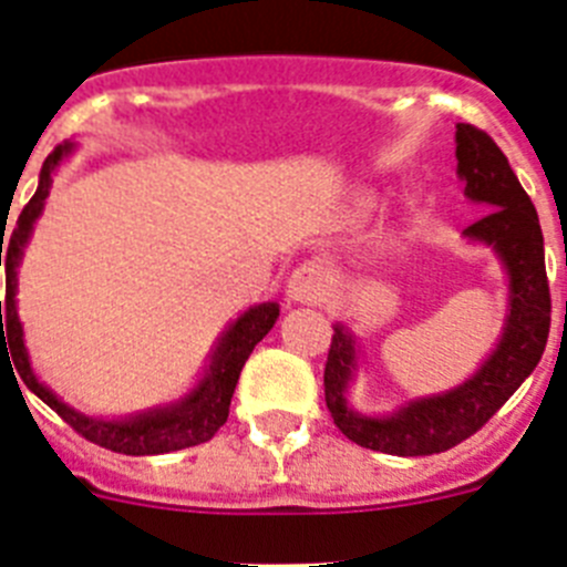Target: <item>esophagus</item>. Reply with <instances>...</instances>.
<instances>
[{"label":"esophagus","instance_id":"34e87169","mask_svg":"<svg viewBox=\"0 0 567 567\" xmlns=\"http://www.w3.org/2000/svg\"><path fill=\"white\" fill-rule=\"evenodd\" d=\"M327 292L329 275L315 260L300 264L292 272V278H289V298L298 300V303H320V300L327 298Z\"/></svg>","mask_w":567,"mask_h":567}]
</instances>
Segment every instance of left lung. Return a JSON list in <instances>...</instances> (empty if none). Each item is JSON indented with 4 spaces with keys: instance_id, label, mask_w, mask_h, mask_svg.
<instances>
[{
    "instance_id": "left-lung-1",
    "label": "left lung",
    "mask_w": 567,
    "mask_h": 567,
    "mask_svg": "<svg viewBox=\"0 0 567 567\" xmlns=\"http://www.w3.org/2000/svg\"><path fill=\"white\" fill-rule=\"evenodd\" d=\"M457 173L471 202L488 209L463 235L497 249L508 272L505 332L494 354L463 385L437 398L412 400L389 417H363L343 398L354 372L352 334L334 327L323 372L327 409L346 437L372 452L425 457L468 440L537 369L548 343L550 289L537 209L497 142L474 124H457Z\"/></svg>"
}]
</instances>
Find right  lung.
Masks as SVG:
<instances>
[{
    "label": "right lung",
    "instance_id": "right-lung-1",
    "mask_svg": "<svg viewBox=\"0 0 567 567\" xmlns=\"http://www.w3.org/2000/svg\"><path fill=\"white\" fill-rule=\"evenodd\" d=\"M73 150V144H59L53 153L44 158L42 173H39V187L28 204H24L22 215H19L13 233L0 244V267H4V298L0 300V358L8 354L13 360V369L19 378L24 380L30 392L42 398L44 403L73 429L82 434L90 443L110 449V452L130 454V457H144V454H167L178 452V449H189V445L207 443L213 434L227 423L229 417V400H233L235 383L240 378V369L252 354L255 346L267 338L269 329L278 320L280 307L278 303H258V307L247 309L235 320L227 334L221 338L218 349L213 354L207 374L193 392L182 400V403L169 405V409H155V412H144L138 417L127 420H96L84 417L76 409L64 405L56 394L50 392L48 385L39 383V378L30 369L28 349L22 340V323L17 315V267L22 260L24 244H28L33 224H37L39 213L44 207V198L53 184V173H56L59 162Z\"/></svg>",
    "mask_w": 567,
    "mask_h": 567
}]
</instances>
